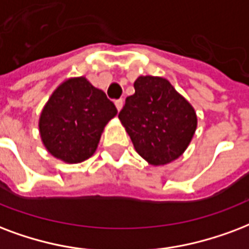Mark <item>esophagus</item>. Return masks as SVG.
<instances>
[{"mask_svg":"<svg viewBox=\"0 0 249 249\" xmlns=\"http://www.w3.org/2000/svg\"><path fill=\"white\" fill-rule=\"evenodd\" d=\"M123 104H124V100L123 99H119L115 102V106H116L117 111H121V108H123Z\"/></svg>","mask_w":249,"mask_h":249,"instance_id":"1","label":"esophagus"}]
</instances>
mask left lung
<instances>
[{"label":"left lung","instance_id":"left-lung-1","mask_svg":"<svg viewBox=\"0 0 249 249\" xmlns=\"http://www.w3.org/2000/svg\"><path fill=\"white\" fill-rule=\"evenodd\" d=\"M134 90L119 113L134 149L153 166L174 162L195 136V108L163 77L140 75Z\"/></svg>","mask_w":249,"mask_h":249}]
</instances>
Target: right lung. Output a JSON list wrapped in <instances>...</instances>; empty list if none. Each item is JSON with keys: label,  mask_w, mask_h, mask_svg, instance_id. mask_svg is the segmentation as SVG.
<instances>
[{"label": "right lung", "mask_w": 249, "mask_h": 249, "mask_svg": "<svg viewBox=\"0 0 249 249\" xmlns=\"http://www.w3.org/2000/svg\"><path fill=\"white\" fill-rule=\"evenodd\" d=\"M116 115L115 104L86 77L68 78L53 91L41 111V142L56 159L81 163L94 155L104 126Z\"/></svg>", "instance_id": "add662e5"}]
</instances>
